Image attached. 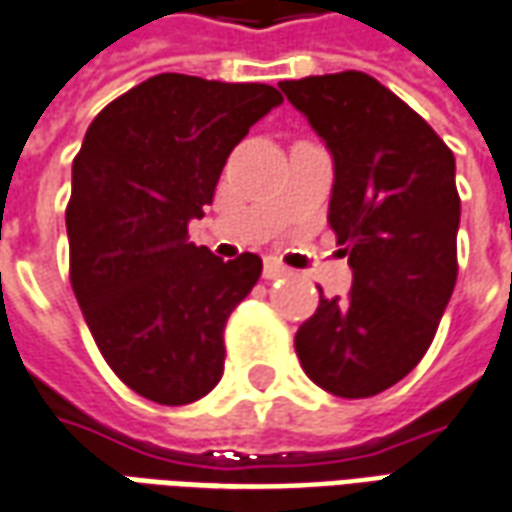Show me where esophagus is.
<instances>
[{
  "label": "esophagus",
  "instance_id": "34e87169",
  "mask_svg": "<svg viewBox=\"0 0 512 512\" xmlns=\"http://www.w3.org/2000/svg\"><path fill=\"white\" fill-rule=\"evenodd\" d=\"M291 271L282 266V263H277V260H266V266H263V277L266 280H280V277H288Z\"/></svg>",
  "mask_w": 512,
  "mask_h": 512
}]
</instances>
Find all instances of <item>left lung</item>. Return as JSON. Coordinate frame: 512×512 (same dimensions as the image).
Returning a JSON list of instances; mask_svg holds the SVG:
<instances>
[{
  "instance_id": "left-lung-1",
  "label": "left lung",
  "mask_w": 512,
  "mask_h": 512,
  "mask_svg": "<svg viewBox=\"0 0 512 512\" xmlns=\"http://www.w3.org/2000/svg\"><path fill=\"white\" fill-rule=\"evenodd\" d=\"M335 166L330 227L352 266L346 299H318L293 346L318 388L366 399L430 349L457 280L455 155L363 71L280 82Z\"/></svg>"
}]
</instances>
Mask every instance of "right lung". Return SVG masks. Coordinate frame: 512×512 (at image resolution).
Here are the masks:
<instances>
[{"instance_id":"obj_1","label":"right lung","mask_w":512,"mask_h":512,"mask_svg":"<svg viewBox=\"0 0 512 512\" xmlns=\"http://www.w3.org/2000/svg\"><path fill=\"white\" fill-rule=\"evenodd\" d=\"M282 96L263 82L157 74L91 121L66 207L71 288L107 366L157 405H188L224 374V324L263 260L188 244L221 169Z\"/></svg>"}]
</instances>
